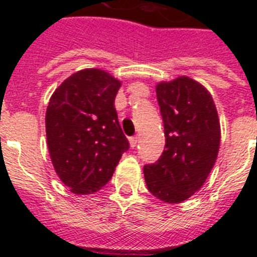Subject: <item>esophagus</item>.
I'll return each mask as SVG.
<instances>
[{
    "instance_id": "1",
    "label": "esophagus",
    "mask_w": 257,
    "mask_h": 257,
    "mask_svg": "<svg viewBox=\"0 0 257 257\" xmlns=\"http://www.w3.org/2000/svg\"><path fill=\"white\" fill-rule=\"evenodd\" d=\"M137 143H139V139H137V137H131V139H129V144H131V147H132V148H135V147H136Z\"/></svg>"
}]
</instances>
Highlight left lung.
I'll use <instances>...</instances> for the list:
<instances>
[{
    "label": "left lung",
    "mask_w": 257,
    "mask_h": 257,
    "mask_svg": "<svg viewBox=\"0 0 257 257\" xmlns=\"http://www.w3.org/2000/svg\"><path fill=\"white\" fill-rule=\"evenodd\" d=\"M165 149L144 167L148 191L169 204L183 203L205 183L220 148V121L211 93L187 76L156 85Z\"/></svg>",
    "instance_id": "8db88e82"
}]
</instances>
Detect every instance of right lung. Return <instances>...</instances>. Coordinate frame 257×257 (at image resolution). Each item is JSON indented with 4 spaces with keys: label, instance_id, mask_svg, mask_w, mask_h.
<instances>
[{
    "label": "right lung",
    "instance_id": "1",
    "mask_svg": "<svg viewBox=\"0 0 257 257\" xmlns=\"http://www.w3.org/2000/svg\"><path fill=\"white\" fill-rule=\"evenodd\" d=\"M121 81L101 69H82L52 94L45 126L52 164L76 195L100 191L129 143L118 124L114 98Z\"/></svg>",
    "mask_w": 257,
    "mask_h": 257
}]
</instances>
